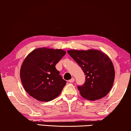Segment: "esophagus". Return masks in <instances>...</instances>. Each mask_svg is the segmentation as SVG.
Wrapping results in <instances>:
<instances>
[{
    "instance_id": "esophagus-1",
    "label": "esophagus",
    "mask_w": 131,
    "mask_h": 131,
    "mask_svg": "<svg viewBox=\"0 0 131 131\" xmlns=\"http://www.w3.org/2000/svg\"><path fill=\"white\" fill-rule=\"evenodd\" d=\"M74 81H75V78H72L71 79V80L69 81V82H74Z\"/></svg>"
}]
</instances>
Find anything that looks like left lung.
I'll return each instance as SVG.
<instances>
[{"instance_id": "1", "label": "left lung", "mask_w": 131, "mask_h": 131, "mask_svg": "<svg viewBox=\"0 0 131 131\" xmlns=\"http://www.w3.org/2000/svg\"><path fill=\"white\" fill-rule=\"evenodd\" d=\"M68 53L86 75L84 84L78 86L81 95L90 101L106 96L112 89L115 77V68L109 57L95 49L69 50Z\"/></svg>"}]
</instances>
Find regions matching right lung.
I'll return each instance as SVG.
<instances>
[{
	"mask_svg": "<svg viewBox=\"0 0 131 131\" xmlns=\"http://www.w3.org/2000/svg\"><path fill=\"white\" fill-rule=\"evenodd\" d=\"M66 51L62 49L37 48L29 53L20 69V78L25 91L40 102H49L61 93L66 81L56 69Z\"/></svg>",
	"mask_w": 131,
	"mask_h": 131,
	"instance_id": "add662e5",
	"label": "right lung"
}]
</instances>
